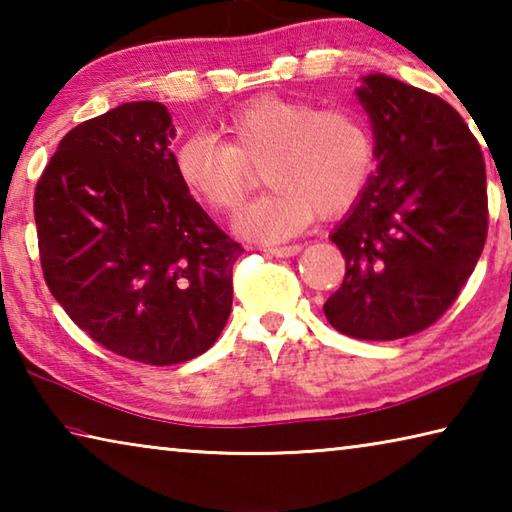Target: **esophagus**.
<instances>
[{
    "instance_id": "obj_1",
    "label": "esophagus",
    "mask_w": 512,
    "mask_h": 512,
    "mask_svg": "<svg viewBox=\"0 0 512 512\" xmlns=\"http://www.w3.org/2000/svg\"><path fill=\"white\" fill-rule=\"evenodd\" d=\"M300 250H302V246H298V244L275 246V248H268V255H273V257H293V255H298Z\"/></svg>"
}]
</instances>
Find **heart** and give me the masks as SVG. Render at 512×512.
Segmentation results:
<instances>
[{"label": "heart", "instance_id": "obj_1", "mask_svg": "<svg viewBox=\"0 0 512 512\" xmlns=\"http://www.w3.org/2000/svg\"><path fill=\"white\" fill-rule=\"evenodd\" d=\"M221 131L189 135L173 167L187 194L219 214L239 210L264 167L271 192L237 219L241 235L284 241L316 219H336L357 205L375 173V137L363 117L345 108H318L305 99L264 94L232 110Z\"/></svg>", "mask_w": 512, "mask_h": 512}]
</instances>
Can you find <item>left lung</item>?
Returning <instances> with one entry per match:
<instances>
[{"mask_svg":"<svg viewBox=\"0 0 512 512\" xmlns=\"http://www.w3.org/2000/svg\"><path fill=\"white\" fill-rule=\"evenodd\" d=\"M357 97L375 133L377 173L336 225L345 280L329 325L363 341L418 334L454 305L488 237L481 146L436 94L370 74Z\"/></svg>","mask_w":512,"mask_h":512,"instance_id":"8db88e82","label":"left lung"}]
</instances>
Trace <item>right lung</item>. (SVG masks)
<instances>
[{
	"label": "right lung",
	"mask_w": 512,
	"mask_h": 512,
	"mask_svg": "<svg viewBox=\"0 0 512 512\" xmlns=\"http://www.w3.org/2000/svg\"><path fill=\"white\" fill-rule=\"evenodd\" d=\"M171 117L121 103L58 144L33 196L49 291L119 357L171 366L210 350L244 253L176 176Z\"/></svg>",
	"instance_id": "right-lung-1"
}]
</instances>
